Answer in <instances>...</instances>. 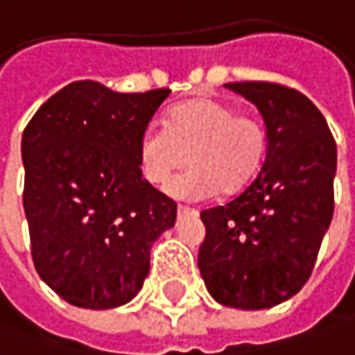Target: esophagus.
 Returning a JSON list of instances; mask_svg holds the SVG:
<instances>
[{
  "instance_id": "obj_1",
  "label": "esophagus",
  "mask_w": 355,
  "mask_h": 355,
  "mask_svg": "<svg viewBox=\"0 0 355 355\" xmlns=\"http://www.w3.org/2000/svg\"><path fill=\"white\" fill-rule=\"evenodd\" d=\"M177 215L178 219H182V217H187V215H197V211H195V209H187V207H178Z\"/></svg>"
}]
</instances>
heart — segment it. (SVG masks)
<instances>
[{
    "instance_id": "heart-1",
    "label": "heart",
    "mask_w": 355,
    "mask_h": 355,
    "mask_svg": "<svg viewBox=\"0 0 355 355\" xmlns=\"http://www.w3.org/2000/svg\"><path fill=\"white\" fill-rule=\"evenodd\" d=\"M267 135L259 120L237 114L233 106L197 98L168 114L166 126L148 124L138 142V164L146 182L162 187L186 166L189 173L168 183L180 200H200L213 193L231 195L249 184L263 166Z\"/></svg>"
}]
</instances>
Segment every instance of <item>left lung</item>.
Wrapping results in <instances>:
<instances>
[{"mask_svg":"<svg viewBox=\"0 0 355 355\" xmlns=\"http://www.w3.org/2000/svg\"><path fill=\"white\" fill-rule=\"evenodd\" d=\"M225 88L257 106L267 153L255 180L233 200L200 213L207 235L198 269L215 302L267 309L309 279L334 217L336 140L315 104L269 82Z\"/></svg>","mask_w":355,"mask_h":355,"instance_id":"left-lung-1","label":"left lung"}]
</instances>
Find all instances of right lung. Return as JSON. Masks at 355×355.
I'll list each match as a JSON object with an SVG mask.
<instances>
[{"instance_id":"1","label":"right lung","mask_w":355,"mask_h":355,"mask_svg":"<svg viewBox=\"0 0 355 355\" xmlns=\"http://www.w3.org/2000/svg\"><path fill=\"white\" fill-rule=\"evenodd\" d=\"M171 90L120 94L64 86L21 136L24 211L37 275L76 307L110 309L142 289L150 247L175 227L177 202L146 182L138 142Z\"/></svg>"}]
</instances>
